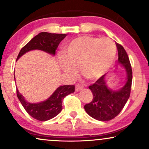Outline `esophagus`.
I'll list each match as a JSON object with an SVG mask.
<instances>
[{
    "mask_svg": "<svg viewBox=\"0 0 149 149\" xmlns=\"http://www.w3.org/2000/svg\"><path fill=\"white\" fill-rule=\"evenodd\" d=\"M84 88V86L81 85H76V91H79Z\"/></svg>",
    "mask_w": 149,
    "mask_h": 149,
    "instance_id": "obj_1",
    "label": "esophagus"
}]
</instances>
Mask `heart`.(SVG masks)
<instances>
[{"label":"heart","mask_w":149,"mask_h":149,"mask_svg":"<svg viewBox=\"0 0 149 149\" xmlns=\"http://www.w3.org/2000/svg\"><path fill=\"white\" fill-rule=\"evenodd\" d=\"M116 46L109 38L98 39L83 36L70 41L60 58V65L65 73L73 76L79 68L82 76L96 80L104 74L113 65Z\"/></svg>","instance_id":"obj_1"}]
</instances>
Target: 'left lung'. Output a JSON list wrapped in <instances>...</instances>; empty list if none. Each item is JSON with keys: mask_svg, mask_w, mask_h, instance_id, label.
<instances>
[{"mask_svg": "<svg viewBox=\"0 0 149 149\" xmlns=\"http://www.w3.org/2000/svg\"><path fill=\"white\" fill-rule=\"evenodd\" d=\"M118 63L125 68L127 81L118 91H112L107 86L105 75L100 78L88 88L93 94V100L84 106L88 115L100 121H109L119 115L130 97L133 72L127 54L121 45L117 43Z\"/></svg>", "mask_w": 149, "mask_h": 149, "instance_id": "left-lung-1", "label": "left lung"}]
</instances>
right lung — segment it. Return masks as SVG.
<instances>
[{"label": "right lung", "mask_w": 149, "mask_h": 149, "mask_svg": "<svg viewBox=\"0 0 149 149\" xmlns=\"http://www.w3.org/2000/svg\"><path fill=\"white\" fill-rule=\"evenodd\" d=\"M66 37L65 34H52L41 32L31 39L22 48L16 60L26 52L33 49H40L55 55L60 42ZM15 78V77H14ZM75 91L74 85H64L58 87L45 101L39 103H29L16 89V94L22 106L30 116L40 121H46L55 118L63 109L62 102L67 95Z\"/></svg>", "instance_id": "right-lung-1"}]
</instances>
